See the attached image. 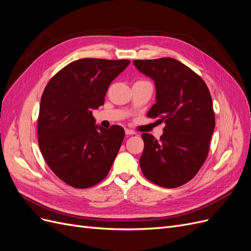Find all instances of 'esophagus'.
I'll return each mask as SVG.
<instances>
[{
    "mask_svg": "<svg viewBox=\"0 0 251 251\" xmlns=\"http://www.w3.org/2000/svg\"><path fill=\"white\" fill-rule=\"evenodd\" d=\"M126 135H134L135 132L133 130H130V128H126Z\"/></svg>",
    "mask_w": 251,
    "mask_h": 251,
    "instance_id": "obj_1",
    "label": "esophagus"
}]
</instances>
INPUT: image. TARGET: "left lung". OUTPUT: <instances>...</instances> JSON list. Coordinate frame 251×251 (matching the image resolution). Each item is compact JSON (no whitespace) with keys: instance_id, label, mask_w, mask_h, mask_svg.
<instances>
[{"instance_id":"left-lung-1","label":"left lung","mask_w":251,"mask_h":251,"mask_svg":"<svg viewBox=\"0 0 251 251\" xmlns=\"http://www.w3.org/2000/svg\"><path fill=\"white\" fill-rule=\"evenodd\" d=\"M133 63L155 81L156 103L148 116L165 124L159 140L148 133L141 135V171L159 186L183 185L196 176L208 155L215 130L209 90L198 74L177 59H136Z\"/></svg>"}]
</instances>
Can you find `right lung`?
Returning a JSON list of instances; mask_svg holds the SVG:
<instances>
[{"label": "right lung", "instance_id": "1", "mask_svg": "<svg viewBox=\"0 0 251 251\" xmlns=\"http://www.w3.org/2000/svg\"><path fill=\"white\" fill-rule=\"evenodd\" d=\"M128 64V59L74 60L45 88L37 119L39 146L51 171L68 185L88 188L109 174L125 130L96 126L92 110L103 104L110 83Z\"/></svg>", "mask_w": 251, "mask_h": 251}]
</instances>
